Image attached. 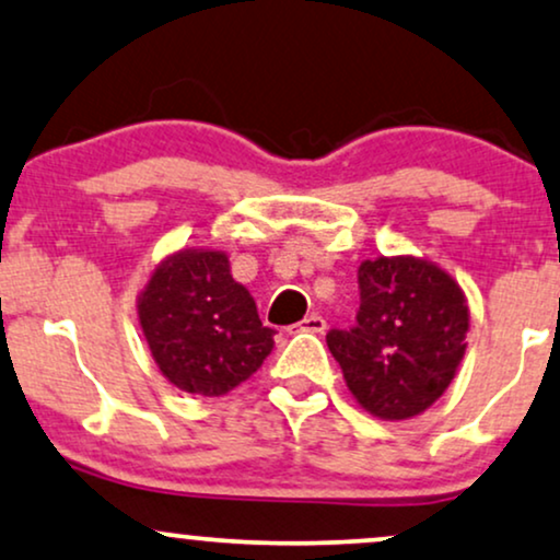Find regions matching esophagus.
Returning a JSON list of instances; mask_svg holds the SVG:
<instances>
[{"label": "esophagus", "mask_w": 560, "mask_h": 560, "mask_svg": "<svg viewBox=\"0 0 560 560\" xmlns=\"http://www.w3.org/2000/svg\"><path fill=\"white\" fill-rule=\"evenodd\" d=\"M324 329H327V322H324L319 314H308L306 319L295 324V332H312V335H322Z\"/></svg>", "instance_id": "34e87169"}]
</instances>
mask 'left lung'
Returning a JSON list of instances; mask_svg holds the SVG:
<instances>
[{
  "label": "left lung",
  "instance_id": "obj_1",
  "mask_svg": "<svg viewBox=\"0 0 560 560\" xmlns=\"http://www.w3.org/2000/svg\"><path fill=\"white\" fill-rule=\"evenodd\" d=\"M358 291L355 327L329 329V353L371 416H420L444 395L465 358V293L452 275L416 257L365 259Z\"/></svg>",
  "mask_w": 560,
  "mask_h": 560
}]
</instances>
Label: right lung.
Returning a JSON list of instances; mask_svg holds the SVG:
<instances>
[{
  "mask_svg": "<svg viewBox=\"0 0 560 560\" xmlns=\"http://www.w3.org/2000/svg\"><path fill=\"white\" fill-rule=\"evenodd\" d=\"M161 374L182 392L223 397L265 363L275 329L233 280L223 252L182 248L155 267L137 303Z\"/></svg>",
  "mask_w": 560,
  "mask_h": 560,
  "instance_id": "right-lung-1",
  "label": "right lung"
}]
</instances>
